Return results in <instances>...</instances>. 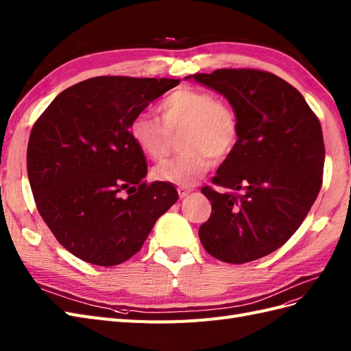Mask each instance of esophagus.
<instances>
[{
    "label": "esophagus",
    "mask_w": 351,
    "mask_h": 351,
    "mask_svg": "<svg viewBox=\"0 0 351 351\" xmlns=\"http://www.w3.org/2000/svg\"><path fill=\"white\" fill-rule=\"evenodd\" d=\"M177 192H178V196H180V197H182V199H183V197H186V196H187V195H189V193H191V192H192V191H191V189H184V187H178V189H177Z\"/></svg>",
    "instance_id": "1"
}]
</instances>
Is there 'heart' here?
Instances as JSON below:
<instances>
[{
	"label": "heart",
	"instance_id": "1",
	"mask_svg": "<svg viewBox=\"0 0 351 351\" xmlns=\"http://www.w3.org/2000/svg\"><path fill=\"white\" fill-rule=\"evenodd\" d=\"M160 121L143 112L132 118L130 136L152 160L169 150V131H182L184 152L154 169L156 180L182 186L196 183L213 165V156L223 159L238 138V121L229 103L214 99L211 93L180 87L159 103Z\"/></svg>",
	"mask_w": 351,
	"mask_h": 351
}]
</instances>
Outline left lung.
Returning <instances> with one entry per match:
<instances>
[{
	"label": "left lung",
	"instance_id": "obj_1",
	"mask_svg": "<svg viewBox=\"0 0 351 351\" xmlns=\"http://www.w3.org/2000/svg\"><path fill=\"white\" fill-rule=\"evenodd\" d=\"M186 80L224 96L238 121V141L213 180L233 193L202 187L213 213L199 239L224 263L266 257L316 201L325 162L320 122L301 93L270 72L219 69Z\"/></svg>",
	"mask_w": 351,
	"mask_h": 351
}]
</instances>
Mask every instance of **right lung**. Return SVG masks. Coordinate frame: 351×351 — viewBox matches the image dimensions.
<instances>
[{"label":"right lung","mask_w":351,"mask_h":351,"mask_svg":"<svg viewBox=\"0 0 351 351\" xmlns=\"http://www.w3.org/2000/svg\"><path fill=\"white\" fill-rule=\"evenodd\" d=\"M178 82L90 78L62 91L35 122L27 178L43 220L75 257L103 267L127 261L177 202L171 183L143 182L146 158L130 124Z\"/></svg>","instance_id":"obj_1"}]
</instances>
